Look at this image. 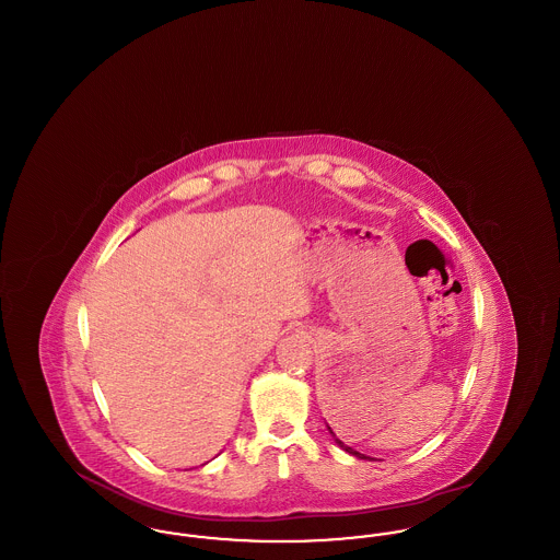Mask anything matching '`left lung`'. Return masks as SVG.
Here are the masks:
<instances>
[{
  "label": "left lung",
  "instance_id": "obj_1",
  "mask_svg": "<svg viewBox=\"0 0 560 560\" xmlns=\"http://www.w3.org/2000/svg\"><path fill=\"white\" fill-rule=\"evenodd\" d=\"M327 430H329V434H331V436H334V439H336V443H338V447H342V450H345V452L350 453V455H354V457H359V459H372V457H370V455H365V453L354 452V450H352V447H348V445H345V443H342V441H340V439H338V436H336V432H334V430H331V427H327Z\"/></svg>",
  "mask_w": 560,
  "mask_h": 560
}]
</instances>
